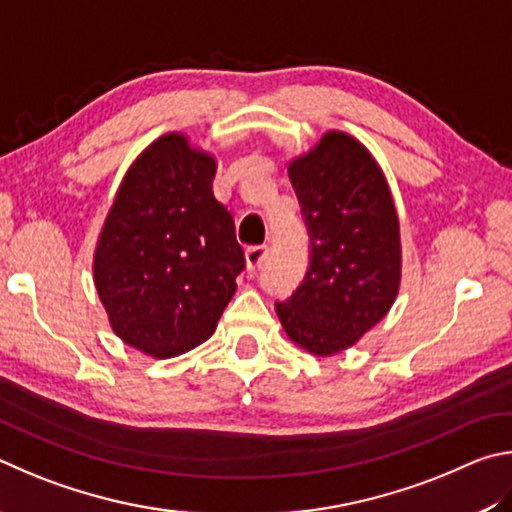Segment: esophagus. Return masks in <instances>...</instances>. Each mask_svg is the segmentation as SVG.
<instances>
[{
  "instance_id": "34e87169",
  "label": "esophagus",
  "mask_w": 512,
  "mask_h": 512,
  "mask_svg": "<svg viewBox=\"0 0 512 512\" xmlns=\"http://www.w3.org/2000/svg\"><path fill=\"white\" fill-rule=\"evenodd\" d=\"M267 258V247L265 245H254L245 249V263L249 270H258L265 263Z\"/></svg>"
}]
</instances>
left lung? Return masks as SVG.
Instances as JSON below:
<instances>
[{"label":"left lung","mask_w":512,"mask_h":512,"mask_svg":"<svg viewBox=\"0 0 512 512\" xmlns=\"http://www.w3.org/2000/svg\"><path fill=\"white\" fill-rule=\"evenodd\" d=\"M288 175L312 249L303 283L276 315L294 344L330 357L360 342L398 297V211L378 161L342 130L294 157Z\"/></svg>","instance_id":"left-lung-1"}]
</instances>
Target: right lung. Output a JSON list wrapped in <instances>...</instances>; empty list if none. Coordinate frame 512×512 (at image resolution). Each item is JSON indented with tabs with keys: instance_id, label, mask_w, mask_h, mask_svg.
<instances>
[{
	"instance_id": "obj_1",
	"label": "right lung",
	"mask_w": 512,
	"mask_h": 512,
	"mask_svg": "<svg viewBox=\"0 0 512 512\" xmlns=\"http://www.w3.org/2000/svg\"><path fill=\"white\" fill-rule=\"evenodd\" d=\"M218 161L166 132L132 161L94 249V285L114 335L157 360L213 335L245 254L215 200Z\"/></svg>"
}]
</instances>
